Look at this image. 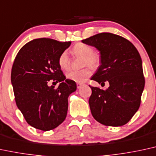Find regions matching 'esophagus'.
<instances>
[{
  "label": "esophagus",
  "instance_id": "34e87169",
  "mask_svg": "<svg viewBox=\"0 0 156 156\" xmlns=\"http://www.w3.org/2000/svg\"><path fill=\"white\" fill-rule=\"evenodd\" d=\"M83 85V83H77V88L78 89H80V87H81Z\"/></svg>",
  "mask_w": 156,
  "mask_h": 156
}]
</instances>
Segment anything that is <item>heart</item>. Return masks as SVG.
<instances>
[{
  "mask_svg": "<svg viewBox=\"0 0 156 156\" xmlns=\"http://www.w3.org/2000/svg\"><path fill=\"white\" fill-rule=\"evenodd\" d=\"M73 53L76 56L83 57L82 66L91 67L96 69L101 63V57L97 52H94L92 47L83 43H78L73 46ZM58 64L62 70H66L70 67V61L66 51H63L59 55L58 59ZM91 75V70L89 67H85L79 70H71L67 73V79L73 80L76 83H83Z\"/></svg>",
  "mask_w": 156,
  "mask_h": 156,
  "instance_id": "b5f03b06",
  "label": "heart"
}]
</instances>
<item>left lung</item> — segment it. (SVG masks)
<instances>
[{
    "label": "left lung",
    "mask_w": 156,
    "mask_h": 156,
    "mask_svg": "<svg viewBox=\"0 0 156 156\" xmlns=\"http://www.w3.org/2000/svg\"><path fill=\"white\" fill-rule=\"evenodd\" d=\"M82 42L100 51L101 65L91 80L110 84L106 90L90 86L93 117L109 126L125 125L140 108L144 87L140 53L127 39L110 33H99Z\"/></svg>",
    "instance_id": "1"
}]
</instances>
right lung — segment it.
I'll return each mask as SVG.
<instances>
[{
  "instance_id": "add662e5",
  "label": "right lung",
  "mask_w": 156,
  "mask_h": 156,
  "mask_svg": "<svg viewBox=\"0 0 156 156\" xmlns=\"http://www.w3.org/2000/svg\"><path fill=\"white\" fill-rule=\"evenodd\" d=\"M70 44L46 37L34 39L15 58L11 74L15 102L28 124L35 129L51 130L66 118L67 98L77 86L66 79L58 59ZM50 80L61 83L55 89L48 86Z\"/></svg>"
}]
</instances>
